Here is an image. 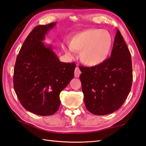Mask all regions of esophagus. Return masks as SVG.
<instances>
[{"instance_id": "1", "label": "esophagus", "mask_w": 146, "mask_h": 146, "mask_svg": "<svg viewBox=\"0 0 146 146\" xmlns=\"http://www.w3.org/2000/svg\"><path fill=\"white\" fill-rule=\"evenodd\" d=\"M80 74H81V71H80V68L78 67H76L75 70V77H76V78H78Z\"/></svg>"}]
</instances>
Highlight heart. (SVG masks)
Here are the masks:
<instances>
[{"instance_id": "obj_1", "label": "heart", "mask_w": 146, "mask_h": 146, "mask_svg": "<svg viewBox=\"0 0 146 146\" xmlns=\"http://www.w3.org/2000/svg\"><path fill=\"white\" fill-rule=\"evenodd\" d=\"M112 36L107 30L89 29L78 33L71 39L70 46L62 48L68 55L73 50L80 51V58L88 66H97L106 60L112 46Z\"/></svg>"}]
</instances>
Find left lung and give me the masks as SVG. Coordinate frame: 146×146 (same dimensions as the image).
<instances>
[{"instance_id": "left-lung-1", "label": "left lung", "mask_w": 146, "mask_h": 146, "mask_svg": "<svg viewBox=\"0 0 146 146\" xmlns=\"http://www.w3.org/2000/svg\"><path fill=\"white\" fill-rule=\"evenodd\" d=\"M80 76L87 110L97 115L116 111L124 103L132 83L131 55L117 29L110 58L92 67L80 66Z\"/></svg>"}]
</instances>
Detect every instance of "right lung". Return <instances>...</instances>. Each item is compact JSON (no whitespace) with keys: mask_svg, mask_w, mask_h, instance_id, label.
I'll return each mask as SVG.
<instances>
[{"mask_svg":"<svg viewBox=\"0 0 146 146\" xmlns=\"http://www.w3.org/2000/svg\"><path fill=\"white\" fill-rule=\"evenodd\" d=\"M56 23L35 27L24 41L15 61V94L26 110L41 116L58 110L60 94L74 77L76 64L61 62L51 45L42 41Z\"/></svg>","mask_w":146,"mask_h":146,"instance_id":"add662e5","label":"right lung"}]
</instances>
